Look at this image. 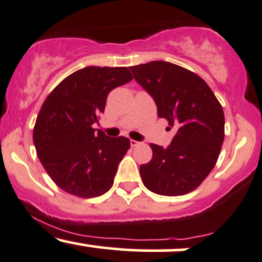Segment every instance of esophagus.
Wrapping results in <instances>:
<instances>
[{
  "instance_id": "esophagus-1",
  "label": "esophagus",
  "mask_w": 262,
  "mask_h": 262,
  "mask_svg": "<svg viewBox=\"0 0 262 262\" xmlns=\"http://www.w3.org/2000/svg\"><path fill=\"white\" fill-rule=\"evenodd\" d=\"M130 144H131V147H137V146H140L141 142H137V141L131 140V141H130Z\"/></svg>"
}]
</instances>
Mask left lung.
I'll use <instances>...</instances> for the list:
<instances>
[{
    "instance_id": "left-lung-1",
    "label": "left lung",
    "mask_w": 262,
    "mask_h": 262,
    "mask_svg": "<svg viewBox=\"0 0 262 262\" xmlns=\"http://www.w3.org/2000/svg\"><path fill=\"white\" fill-rule=\"evenodd\" d=\"M130 70L155 99L159 118L167 119L177 132L167 148L150 143L152 159L140 167L144 186L163 196L193 191L211 173L221 153L222 105L201 77L178 64L150 61Z\"/></svg>"
}]
</instances>
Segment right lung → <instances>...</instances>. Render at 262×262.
Wrapping results in <instances>:
<instances>
[{"label": "right lung", "instance_id": "right-lung-1", "mask_svg": "<svg viewBox=\"0 0 262 262\" xmlns=\"http://www.w3.org/2000/svg\"><path fill=\"white\" fill-rule=\"evenodd\" d=\"M132 79L127 67L88 66L58 83L36 118L33 141L56 185L77 198H98L112 189L130 140L106 137L92 127L107 94Z\"/></svg>", "mask_w": 262, "mask_h": 262}]
</instances>
